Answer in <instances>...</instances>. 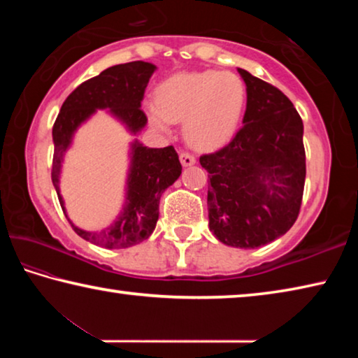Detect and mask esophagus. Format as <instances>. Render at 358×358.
Returning <instances> with one entry per match:
<instances>
[{
    "label": "esophagus",
    "instance_id": "esophagus-1",
    "mask_svg": "<svg viewBox=\"0 0 358 358\" xmlns=\"http://www.w3.org/2000/svg\"><path fill=\"white\" fill-rule=\"evenodd\" d=\"M180 161L183 166H192L196 162V157L189 151H181L180 153Z\"/></svg>",
    "mask_w": 358,
    "mask_h": 358
}]
</instances>
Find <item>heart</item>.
Segmentation results:
<instances>
[{
  "label": "heart",
  "instance_id": "1",
  "mask_svg": "<svg viewBox=\"0 0 358 358\" xmlns=\"http://www.w3.org/2000/svg\"><path fill=\"white\" fill-rule=\"evenodd\" d=\"M246 99L245 83L234 72L203 71L169 78L157 90V107L150 118L169 131L171 121H186L189 142L197 148H216L237 131Z\"/></svg>",
  "mask_w": 358,
  "mask_h": 358
}]
</instances>
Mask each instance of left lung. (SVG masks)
<instances>
[{
    "mask_svg": "<svg viewBox=\"0 0 358 358\" xmlns=\"http://www.w3.org/2000/svg\"><path fill=\"white\" fill-rule=\"evenodd\" d=\"M238 72L246 83L243 124L201 164L210 178V230L224 245L251 250L281 237L299 217L306 155L303 121L287 96Z\"/></svg>",
    "mask_w": 358,
    "mask_h": 358,
    "instance_id": "1",
    "label": "left lung"
}]
</instances>
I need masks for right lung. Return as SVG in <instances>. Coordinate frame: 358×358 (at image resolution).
Segmentation results:
<instances>
[{
  "label": "right lung",
  "mask_w": 358,
  "mask_h": 358,
  "mask_svg": "<svg viewBox=\"0 0 358 358\" xmlns=\"http://www.w3.org/2000/svg\"><path fill=\"white\" fill-rule=\"evenodd\" d=\"M155 69L156 66L145 62L112 66L102 71L99 76L78 85L63 102L52 129L53 143H55L52 181L63 211V199L59 196V169H62L64 151L69 147L77 126L87 120L96 108H110V112L123 120L132 132L142 129L147 124V115L141 106L145 88ZM180 173L181 164L172 145L164 148H147L141 143H134L128 180V197H126L124 211L118 221L102 232H87L68 221L76 234L90 243L107 250L134 246L153 234L159 216V199L162 192L180 177Z\"/></svg>",
  "instance_id": "add662e5"
}]
</instances>
